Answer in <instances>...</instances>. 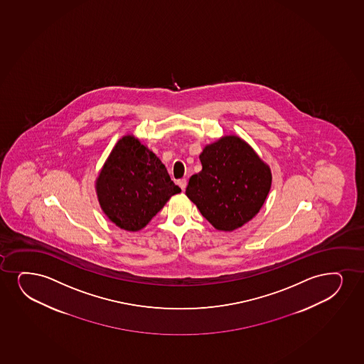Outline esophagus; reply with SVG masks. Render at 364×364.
Wrapping results in <instances>:
<instances>
[{"instance_id":"1","label":"esophagus","mask_w":364,"mask_h":364,"mask_svg":"<svg viewBox=\"0 0 364 364\" xmlns=\"http://www.w3.org/2000/svg\"><path fill=\"white\" fill-rule=\"evenodd\" d=\"M178 185H179L181 190L184 191L185 188H186V185H188V181H186V179H179L178 180Z\"/></svg>"}]
</instances>
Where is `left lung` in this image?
Listing matches in <instances>:
<instances>
[{"label": "left lung", "mask_w": 364, "mask_h": 364, "mask_svg": "<svg viewBox=\"0 0 364 364\" xmlns=\"http://www.w3.org/2000/svg\"><path fill=\"white\" fill-rule=\"evenodd\" d=\"M200 161L202 171L188 180L186 196L215 229L230 232L257 215L272 176L247 142L225 136L206 146Z\"/></svg>", "instance_id": "1"}]
</instances>
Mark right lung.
<instances>
[{
  "label": "right lung",
  "mask_w": 364,
  "mask_h": 364,
  "mask_svg": "<svg viewBox=\"0 0 364 364\" xmlns=\"http://www.w3.org/2000/svg\"><path fill=\"white\" fill-rule=\"evenodd\" d=\"M180 191L161 159L134 136H125L115 144L97 179L104 213L130 232L149 225Z\"/></svg>",
  "instance_id": "1"
}]
</instances>
